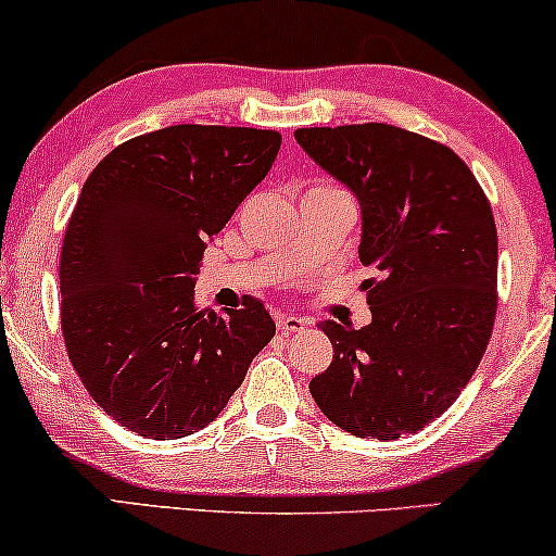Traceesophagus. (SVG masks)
I'll use <instances>...</instances> for the list:
<instances>
[{
  "mask_svg": "<svg viewBox=\"0 0 556 556\" xmlns=\"http://www.w3.org/2000/svg\"><path fill=\"white\" fill-rule=\"evenodd\" d=\"M276 324H278V329L283 331V334H293V331H304L308 327L306 319H301V316H293V314H278L276 316Z\"/></svg>",
  "mask_w": 556,
  "mask_h": 556,
  "instance_id": "esophagus-1",
  "label": "esophagus"
}]
</instances>
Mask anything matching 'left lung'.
I'll list each match as a JSON object with an SVG mask.
<instances>
[{
	"label": "left lung",
	"instance_id": "8db88e82",
	"mask_svg": "<svg viewBox=\"0 0 556 556\" xmlns=\"http://www.w3.org/2000/svg\"><path fill=\"white\" fill-rule=\"evenodd\" d=\"M295 142L355 193L372 321H321L334 357L316 406L355 437L421 431L478 370L498 306V235L463 157L408 129L367 122L295 129Z\"/></svg>",
	"mask_w": 556,
	"mask_h": 556
}]
</instances>
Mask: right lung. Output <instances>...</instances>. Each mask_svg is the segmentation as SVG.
<instances>
[{
    "mask_svg": "<svg viewBox=\"0 0 556 556\" xmlns=\"http://www.w3.org/2000/svg\"><path fill=\"white\" fill-rule=\"evenodd\" d=\"M276 129L173 125L132 137L86 178L61 252V327L78 378L148 439L204 429L276 334L261 299L193 304L206 242L268 176Z\"/></svg>",
    "mask_w": 556,
    "mask_h": 556,
    "instance_id": "obj_1",
    "label": "right lung"
}]
</instances>
